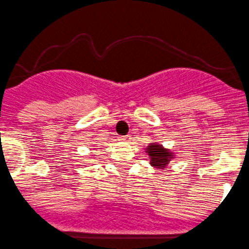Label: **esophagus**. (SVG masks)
Here are the masks:
<instances>
[{"mask_svg":"<svg viewBox=\"0 0 249 249\" xmlns=\"http://www.w3.org/2000/svg\"><path fill=\"white\" fill-rule=\"evenodd\" d=\"M131 139H132L131 136H124V137H121L120 141L124 142V143H129V142H131Z\"/></svg>","mask_w":249,"mask_h":249,"instance_id":"obj_1","label":"esophagus"}]
</instances>
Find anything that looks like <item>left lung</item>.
Returning <instances> with one entry per match:
<instances>
[{"label": "left lung", "instance_id": "1", "mask_svg": "<svg viewBox=\"0 0 249 249\" xmlns=\"http://www.w3.org/2000/svg\"><path fill=\"white\" fill-rule=\"evenodd\" d=\"M145 154H148L149 164L153 167L159 170H165L169 167L171 160H174L176 156L170 149L162 146L159 142H153L145 148Z\"/></svg>", "mask_w": 249, "mask_h": 249}]
</instances>
